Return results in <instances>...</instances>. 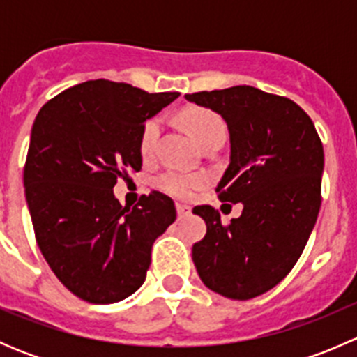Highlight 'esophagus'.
<instances>
[{"instance_id": "esophagus-1", "label": "esophagus", "mask_w": 357, "mask_h": 357, "mask_svg": "<svg viewBox=\"0 0 357 357\" xmlns=\"http://www.w3.org/2000/svg\"><path fill=\"white\" fill-rule=\"evenodd\" d=\"M176 212H178V218L183 219V218H186V215L192 214V207H188V205H183V204H176Z\"/></svg>"}]
</instances>
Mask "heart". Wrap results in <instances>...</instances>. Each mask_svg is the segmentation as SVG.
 Segmentation results:
<instances>
[{"label":"heart","mask_w":357,"mask_h":357,"mask_svg":"<svg viewBox=\"0 0 357 357\" xmlns=\"http://www.w3.org/2000/svg\"><path fill=\"white\" fill-rule=\"evenodd\" d=\"M181 122L200 146H204L211 139L226 136V126L222 119L208 109H200V107L188 109L183 112ZM158 136H160V121L157 117L149 119L139 132V153L143 158H150L155 153ZM205 183H207L205 176L186 174V172L178 171L164 172L157 179V185L162 192L178 197V199H190Z\"/></svg>","instance_id":"obj_1"}]
</instances>
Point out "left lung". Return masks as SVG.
Here are the masks:
<instances>
[{
    "label": "left lung",
    "instance_id": "1",
    "mask_svg": "<svg viewBox=\"0 0 357 357\" xmlns=\"http://www.w3.org/2000/svg\"><path fill=\"white\" fill-rule=\"evenodd\" d=\"M185 98L228 124L229 165L215 192L222 202L243 205L229 225L211 205L193 208L207 233L192 259L207 289L248 301L278 285L307 243L321 205V139L297 103L252 86Z\"/></svg>",
    "mask_w": 357,
    "mask_h": 357
}]
</instances>
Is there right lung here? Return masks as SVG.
Masks as SVG:
<instances>
[{"mask_svg":"<svg viewBox=\"0 0 357 357\" xmlns=\"http://www.w3.org/2000/svg\"><path fill=\"white\" fill-rule=\"evenodd\" d=\"M179 96L107 79L81 82L43 105L24 167L36 242L79 298L114 304L143 285L152 245L176 221L160 192L135 207L114 197L117 178L142 169L139 132Z\"/></svg>","mask_w":357,"mask_h":357,"instance_id":"obj_1","label":"right lung"}]
</instances>
